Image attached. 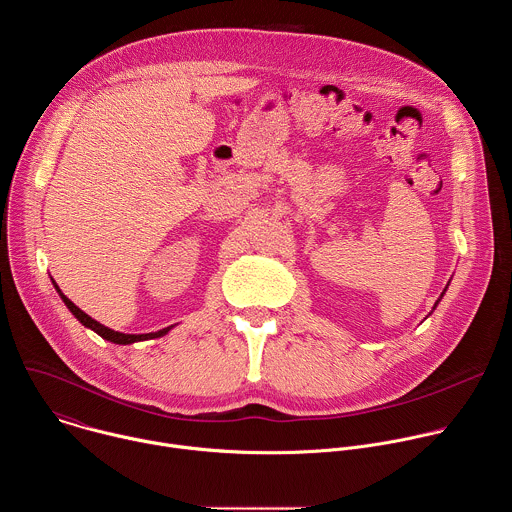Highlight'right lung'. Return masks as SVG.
<instances>
[{
	"instance_id": "1",
	"label": "right lung",
	"mask_w": 512,
	"mask_h": 512,
	"mask_svg": "<svg viewBox=\"0 0 512 512\" xmlns=\"http://www.w3.org/2000/svg\"><path fill=\"white\" fill-rule=\"evenodd\" d=\"M54 283V281H52ZM54 287H56V291L60 294V298H62V302L66 304V308L72 312V316H75L85 328H91V330H95L101 338H105V340H109V342H115V344H133V342H141V340H152V338H160V336H164V334H168L174 326H168V328H162V330H158V332H150V334H123V332H115V330H111V328H107V326H103V324H99L97 320H93L89 314H85L81 308H77L75 304H72L62 291L58 289V285L54 283Z\"/></svg>"
}]
</instances>
